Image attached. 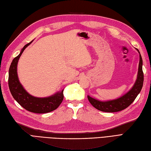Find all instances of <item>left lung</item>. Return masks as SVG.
I'll list each match as a JSON object with an SVG mask.
<instances>
[{"label": "left lung", "instance_id": "1", "mask_svg": "<svg viewBox=\"0 0 151 151\" xmlns=\"http://www.w3.org/2000/svg\"><path fill=\"white\" fill-rule=\"evenodd\" d=\"M136 50H138L139 53V62L137 79L132 88L125 95L120 97V98L106 101H99L98 99L92 98L88 96V101L96 109L105 112H116L121 111V110L127 108L134 101L137 96L139 94L143 84V72L142 70L143 61L139 50L138 49Z\"/></svg>", "mask_w": 151, "mask_h": 151}]
</instances>
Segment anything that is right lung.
Segmentation results:
<instances>
[{
    "instance_id": "obj_1",
    "label": "right lung",
    "mask_w": 151,
    "mask_h": 151,
    "mask_svg": "<svg viewBox=\"0 0 151 151\" xmlns=\"http://www.w3.org/2000/svg\"><path fill=\"white\" fill-rule=\"evenodd\" d=\"M32 42L28 43L23 47L19 55L13 59L11 63L9 69V88L13 98L28 111L37 114L48 113L55 110L61 105L64 98L63 90L61 92H57L47 98H36L26 91L18 78L17 68L19 59L25 48L31 44Z\"/></svg>"
}]
</instances>
